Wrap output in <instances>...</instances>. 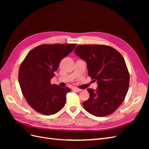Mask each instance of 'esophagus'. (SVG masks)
Listing matches in <instances>:
<instances>
[{
  "label": "esophagus",
  "instance_id": "34e87169",
  "mask_svg": "<svg viewBox=\"0 0 149 149\" xmlns=\"http://www.w3.org/2000/svg\"><path fill=\"white\" fill-rule=\"evenodd\" d=\"M73 91H78V92H79V91H81V89H78V88H73Z\"/></svg>",
  "mask_w": 149,
  "mask_h": 149
}]
</instances>
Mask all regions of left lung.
Returning a JSON list of instances; mask_svg holds the SVG:
<instances>
[{"instance_id":"1","label":"left lung","mask_w":149,"mask_h":149,"mask_svg":"<svg viewBox=\"0 0 149 149\" xmlns=\"http://www.w3.org/2000/svg\"><path fill=\"white\" fill-rule=\"evenodd\" d=\"M74 53L87 63L88 75L97 81L96 90L88 88L84 109L97 117L114 112L123 102L129 86V73L121 54L109 46L82 45Z\"/></svg>"}]
</instances>
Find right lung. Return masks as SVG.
Masks as SVG:
<instances>
[{"mask_svg":"<svg viewBox=\"0 0 149 149\" xmlns=\"http://www.w3.org/2000/svg\"><path fill=\"white\" fill-rule=\"evenodd\" d=\"M76 44L41 45L31 49L20 66L19 82L29 104L37 112L49 116L62 109L69 88L52 84L60 63L73 52Z\"/></svg>","mask_w":149,"mask_h":149,"instance_id":"obj_1","label":"right lung"}]
</instances>
